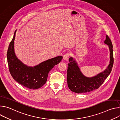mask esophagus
<instances>
[{"label": "esophagus", "instance_id": "34e87169", "mask_svg": "<svg viewBox=\"0 0 120 120\" xmlns=\"http://www.w3.org/2000/svg\"><path fill=\"white\" fill-rule=\"evenodd\" d=\"M69 56H70V54H68V53H67V54H66L64 55L63 58L65 60H68V59H69Z\"/></svg>", "mask_w": 120, "mask_h": 120}]
</instances>
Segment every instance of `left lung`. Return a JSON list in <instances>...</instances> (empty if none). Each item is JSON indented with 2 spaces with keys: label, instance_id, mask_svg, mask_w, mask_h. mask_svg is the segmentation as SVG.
I'll return each mask as SVG.
<instances>
[{
  "label": "left lung",
  "instance_id": "left-lung-1",
  "mask_svg": "<svg viewBox=\"0 0 120 120\" xmlns=\"http://www.w3.org/2000/svg\"><path fill=\"white\" fill-rule=\"evenodd\" d=\"M105 43L109 46L110 52V60L106 69L101 73L92 77L85 76L80 70L77 63L72 57L69 58L68 64L67 84L72 92L77 94L88 93L98 89L103 83L112 70L113 64L112 44L109 37L106 35Z\"/></svg>",
  "mask_w": 120,
  "mask_h": 120
}]
</instances>
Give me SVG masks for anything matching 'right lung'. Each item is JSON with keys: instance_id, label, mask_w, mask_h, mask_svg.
Returning <instances> with one entry per match:
<instances>
[{"instance_id": "add662e5", "label": "right lung", "mask_w": 120, "mask_h": 120, "mask_svg": "<svg viewBox=\"0 0 120 120\" xmlns=\"http://www.w3.org/2000/svg\"><path fill=\"white\" fill-rule=\"evenodd\" d=\"M16 30L10 42L7 56L10 73L13 79L23 86L31 89H37L44 85L49 71L62 60L58 56L45 61L34 67L27 66L16 57L14 52V40Z\"/></svg>"}]
</instances>
